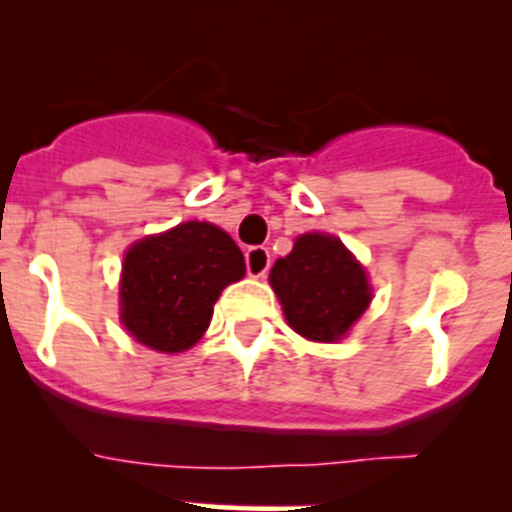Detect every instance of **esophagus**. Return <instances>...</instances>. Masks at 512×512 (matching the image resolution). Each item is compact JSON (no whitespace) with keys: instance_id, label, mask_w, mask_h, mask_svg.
<instances>
[{"instance_id":"obj_1","label":"esophagus","mask_w":512,"mask_h":512,"mask_svg":"<svg viewBox=\"0 0 512 512\" xmlns=\"http://www.w3.org/2000/svg\"><path fill=\"white\" fill-rule=\"evenodd\" d=\"M269 266H271V256H269V248L264 246H253L246 251V269L251 277H266L269 274Z\"/></svg>"}]
</instances>
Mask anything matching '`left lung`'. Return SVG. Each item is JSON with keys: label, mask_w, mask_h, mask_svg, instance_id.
I'll use <instances>...</instances> for the list:
<instances>
[{"label": "left lung", "mask_w": 512, "mask_h": 512, "mask_svg": "<svg viewBox=\"0 0 512 512\" xmlns=\"http://www.w3.org/2000/svg\"><path fill=\"white\" fill-rule=\"evenodd\" d=\"M284 318L307 341H341L372 302L364 266L336 235L305 233L269 274Z\"/></svg>", "instance_id": "left-lung-1"}]
</instances>
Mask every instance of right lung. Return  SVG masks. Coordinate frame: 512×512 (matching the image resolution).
Masks as SVG:
<instances>
[{
  "instance_id": "add662e5",
  "label": "right lung",
  "mask_w": 512,
  "mask_h": 512,
  "mask_svg": "<svg viewBox=\"0 0 512 512\" xmlns=\"http://www.w3.org/2000/svg\"><path fill=\"white\" fill-rule=\"evenodd\" d=\"M243 277L246 264L233 238L217 225L189 220L128 248L120 320L143 346L179 354L205 336L220 292Z\"/></svg>"
}]
</instances>
